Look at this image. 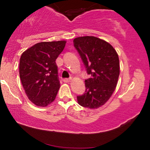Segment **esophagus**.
Instances as JSON below:
<instances>
[{
  "label": "esophagus",
  "mask_w": 150,
  "mask_h": 150,
  "mask_svg": "<svg viewBox=\"0 0 150 150\" xmlns=\"http://www.w3.org/2000/svg\"><path fill=\"white\" fill-rule=\"evenodd\" d=\"M63 81H64L65 83H69V82L71 81V79H63Z\"/></svg>",
  "instance_id": "34e87169"
}]
</instances>
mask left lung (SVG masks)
<instances>
[{
  "label": "left lung",
  "mask_w": 150,
  "mask_h": 150,
  "mask_svg": "<svg viewBox=\"0 0 150 150\" xmlns=\"http://www.w3.org/2000/svg\"><path fill=\"white\" fill-rule=\"evenodd\" d=\"M74 45L91 77L85 80L86 91L77 96L80 105L91 109L103 106L111 97L120 76V60L116 50L106 41L93 36L74 40Z\"/></svg>",
  "instance_id": "left-lung-1"
}]
</instances>
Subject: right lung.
Returning a JSON list of instances; mask_svg holds the SVG:
<instances>
[{
    "mask_svg": "<svg viewBox=\"0 0 150 150\" xmlns=\"http://www.w3.org/2000/svg\"><path fill=\"white\" fill-rule=\"evenodd\" d=\"M65 44V40L40 42L21 55L20 80L28 98L36 106L46 107L56 98L60 82L55 61Z\"/></svg>",
    "mask_w": 150,
    "mask_h": 150,
    "instance_id": "add662e5",
    "label": "right lung"
}]
</instances>
